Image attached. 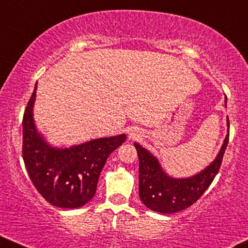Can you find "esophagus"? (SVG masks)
Returning a JSON list of instances; mask_svg holds the SVG:
<instances>
[{"label": "esophagus", "mask_w": 248, "mask_h": 248, "mask_svg": "<svg viewBox=\"0 0 248 248\" xmlns=\"http://www.w3.org/2000/svg\"><path fill=\"white\" fill-rule=\"evenodd\" d=\"M128 135H129L130 139H136V137H140V131L139 128H129L128 129Z\"/></svg>", "instance_id": "esophagus-1"}]
</instances>
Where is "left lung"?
<instances>
[{
	"label": "left lung",
	"mask_w": 248,
	"mask_h": 248,
	"mask_svg": "<svg viewBox=\"0 0 248 248\" xmlns=\"http://www.w3.org/2000/svg\"><path fill=\"white\" fill-rule=\"evenodd\" d=\"M227 108V97H225ZM228 133L216 158L202 171L189 177H173L166 173L158 158L135 142L140 160V198L151 211L171 214L183 211L198 200L207 190L221 167L222 158L229 142Z\"/></svg>",
	"instance_id": "8db88e82"
}]
</instances>
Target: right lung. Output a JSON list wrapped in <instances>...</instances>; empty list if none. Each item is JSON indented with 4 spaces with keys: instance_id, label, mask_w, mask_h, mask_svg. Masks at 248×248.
<instances>
[{
    "instance_id": "obj_1",
    "label": "right lung",
    "mask_w": 248,
    "mask_h": 248,
    "mask_svg": "<svg viewBox=\"0 0 248 248\" xmlns=\"http://www.w3.org/2000/svg\"><path fill=\"white\" fill-rule=\"evenodd\" d=\"M35 84L23 119V158L31 181L46 202L59 208H79L93 198L108 155L126 134L102 137L70 147L52 146L34 120Z\"/></svg>"
}]
</instances>
